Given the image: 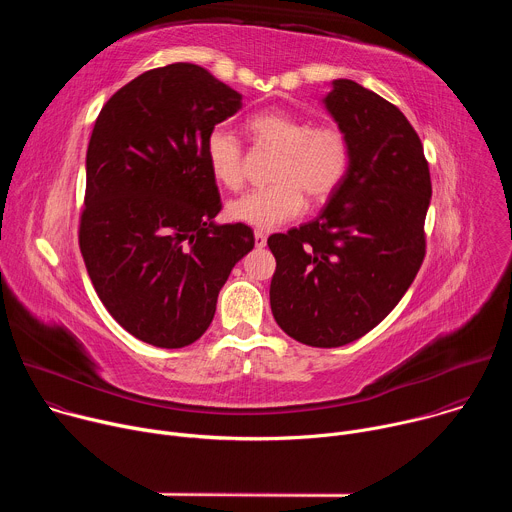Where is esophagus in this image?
Returning <instances> with one entry per match:
<instances>
[{"instance_id":"1","label":"esophagus","mask_w":512,"mask_h":512,"mask_svg":"<svg viewBox=\"0 0 512 512\" xmlns=\"http://www.w3.org/2000/svg\"><path fill=\"white\" fill-rule=\"evenodd\" d=\"M255 245H257L259 249H263V247L267 245V237H265V233H261V231H255Z\"/></svg>"}]
</instances>
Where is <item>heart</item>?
<instances>
[{
  "instance_id": "b5f03b06",
  "label": "heart",
  "mask_w": 512,
  "mask_h": 512,
  "mask_svg": "<svg viewBox=\"0 0 512 512\" xmlns=\"http://www.w3.org/2000/svg\"><path fill=\"white\" fill-rule=\"evenodd\" d=\"M247 129L279 158L271 172L273 186L251 190L229 202L231 221L253 229H275L294 221L310 202L328 200L340 186L348 162L350 143L336 125H318L283 109H269L249 119ZM208 168L218 184L237 190L243 184V148L225 127L210 129L204 145Z\"/></svg>"
}]
</instances>
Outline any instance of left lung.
I'll return each mask as SVG.
<instances>
[{"mask_svg": "<svg viewBox=\"0 0 512 512\" xmlns=\"http://www.w3.org/2000/svg\"><path fill=\"white\" fill-rule=\"evenodd\" d=\"M350 143L348 170L314 221L277 233L269 302L294 340L336 348L399 304L425 257L431 200L423 145L407 117L348 79L322 99Z\"/></svg>", "mask_w": 512, "mask_h": 512, "instance_id": "left-lung-1", "label": "left lung"}]
</instances>
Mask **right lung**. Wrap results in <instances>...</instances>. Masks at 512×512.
I'll return each mask as SVG.
<instances>
[{
    "instance_id": "add662e5",
    "label": "right lung",
    "mask_w": 512,
    "mask_h": 512,
    "mask_svg": "<svg viewBox=\"0 0 512 512\" xmlns=\"http://www.w3.org/2000/svg\"><path fill=\"white\" fill-rule=\"evenodd\" d=\"M243 95L198 64L143 72L101 109L87 150L79 245L107 312L158 348L198 340L253 231L218 225L204 145Z\"/></svg>"
}]
</instances>
